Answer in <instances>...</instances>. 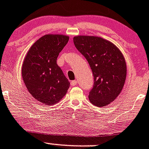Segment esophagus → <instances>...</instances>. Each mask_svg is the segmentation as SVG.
Listing matches in <instances>:
<instances>
[{
	"mask_svg": "<svg viewBox=\"0 0 149 149\" xmlns=\"http://www.w3.org/2000/svg\"><path fill=\"white\" fill-rule=\"evenodd\" d=\"M70 84H71V86H76V85H77V81H76V80H73V81L71 82Z\"/></svg>",
	"mask_w": 149,
	"mask_h": 149,
	"instance_id": "esophagus-1",
	"label": "esophagus"
}]
</instances>
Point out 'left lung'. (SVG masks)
<instances>
[{"label": "left lung", "mask_w": 149, "mask_h": 149, "mask_svg": "<svg viewBox=\"0 0 149 149\" xmlns=\"http://www.w3.org/2000/svg\"><path fill=\"white\" fill-rule=\"evenodd\" d=\"M73 41L93 72L94 84L89 100L95 106L107 105L116 100L124 86L127 65L123 54L116 45L101 37L77 36Z\"/></svg>", "instance_id": "1"}]
</instances>
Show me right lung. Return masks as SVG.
I'll return each mask as SVG.
<instances>
[{
    "label": "right lung",
    "instance_id": "obj_1",
    "mask_svg": "<svg viewBox=\"0 0 149 149\" xmlns=\"http://www.w3.org/2000/svg\"><path fill=\"white\" fill-rule=\"evenodd\" d=\"M69 39L61 34L45 35L27 52L22 66V79L29 93L40 104H56L69 89L70 83L56 63Z\"/></svg>",
    "mask_w": 149,
    "mask_h": 149
}]
</instances>
